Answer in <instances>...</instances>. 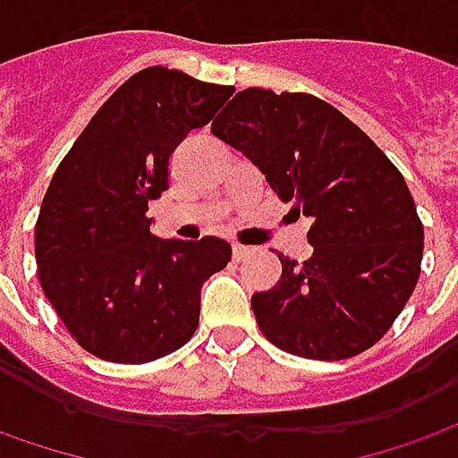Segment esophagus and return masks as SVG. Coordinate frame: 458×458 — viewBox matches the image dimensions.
Listing matches in <instances>:
<instances>
[{
    "instance_id": "34e87169",
    "label": "esophagus",
    "mask_w": 458,
    "mask_h": 458,
    "mask_svg": "<svg viewBox=\"0 0 458 458\" xmlns=\"http://www.w3.org/2000/svg\"><path fill=\"white\" fill-rule=\"evenodd\" d=\"M255 250L253 248H248V245H241V242H235V245H233V258H235V260H242V258H248V255H253Z\"/></svg>"
}]
</instances>
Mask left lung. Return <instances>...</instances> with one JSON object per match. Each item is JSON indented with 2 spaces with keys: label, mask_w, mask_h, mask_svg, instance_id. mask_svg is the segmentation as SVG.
Wrapping results in <instances>:
<instances>
[{
  "label": "left lung",
  "mask_w": 458,
  "mask_h": 458,
  "mask_svg": "<svg viewBox=\"0 0 458 458\" xmlns=\"http://www.w3.org/2000/svg\"><path fill=\"white\" fill-rule=\"evenodd\" d=\"M213 135L313 220L310 258L278 253V283L250 298L263 335L316 360L371 348L421 273L424 228L403 175L346 114L313 95L242 89L213 120Z\"/></svg>",
  "instance_id": "left-lung-1"
}]
</instances>
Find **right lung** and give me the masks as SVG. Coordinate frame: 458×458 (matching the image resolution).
<instances>
[{
	"mask_svg": "<svg viewBox=\"0 0 458 458\" xmlns=\"http://www.w3.org/2000/svg\"><path fill=\"white\" fill-rule=\"evenodd\" d=\"M233 92L167 67L142 70L95 112L59 163L34 255L49 303L92 356L148 363L195 334L203 283L228 266L230 242L155 238L148 203L167 190L173 150Z\"/></svg>",
	"mask_w": 458,
	"mask_h": 458,
	"instance_id": "right-lung-1",
	"label": "right lung"
}]
</instances>
